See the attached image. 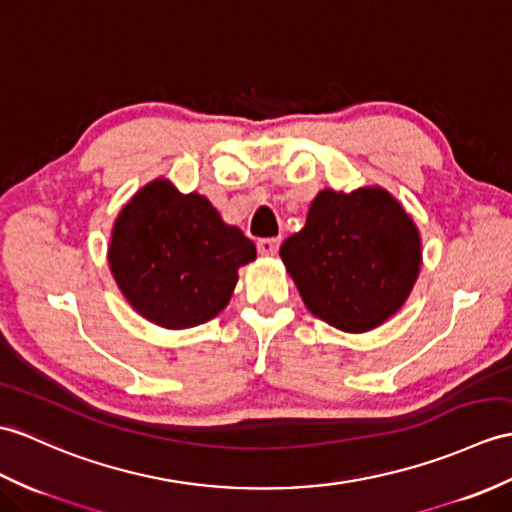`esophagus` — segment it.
<instances>
[{"label":"esophagus","instance_id":"34e87169","mask_svg":"<svg viewBox=\"0 0 512 512\" xmlns=\"http://www.w3.org/2000/svg\"><path fill=\"white\" fill-rule=\"evenodd\" d=\"M279 244H281L279 237H264V240L257 242V251L261 255H275L279 251Z\"/></svg>","mask_w":512,"mask_h":512}]
</instances>
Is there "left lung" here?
I'll list each match as a JSON object with an SVG mask.
<instances>
[{
	"label": "left lung",
	"instance_id": "obj_1",
	"mask_svg": "<svg viewBox=\"0 0 512 512\" xmlns=\"http://www.w3.org/2000/svg\"><path fill=\"white\" fill-rule=\"evenodd\" d=\"M279 255L301 299L331 327L362 334L406 303L421 266V237L399 200L382 187L351 194L323 189L305 227Z\"/></svg>",
	"mask_w": 512,
	"mask_h": 512
}]
</instances>
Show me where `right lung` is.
I'll return each instance as SVG.
<instances>
[{
  "label": "right lung",
  "instance_id": "obj_1",
  "mask_svg": "<svg viewBox=\"0 0 512 512\" xmlns=\"http://www.w3.org/2000/svg\"><path fill=\"white\" fill-rule=\"evenodd\" d=\"M257 257L255 244L224 224L211 202L165 181L141 187L115 220L109 264L137 314L165 329H187L220 314L237 268Z\"/></svg>",
  "mask_w": 512,
  "mask_h": 512
}]
</instances>
